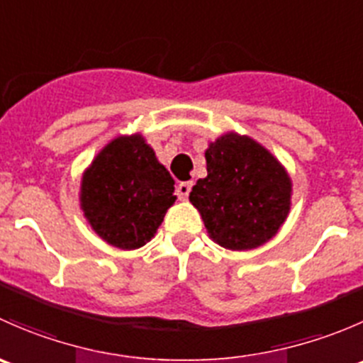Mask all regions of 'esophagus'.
I'll return each mask as SVG.
<instances>
[{"label": "esophagus", "mask_w": 363, "mask_h": 363, "mask_svg": "<svg viewBox=\"0 0 363 363\" xmlns=\"http://www.w3.org/2000/svg\"><path fill=\"white\" fill-rule=\"evenodd\" d=\"M175 191H177V199L181 200V202H186L189 196V191H191V182H181Z\"/></svg>", "instance_id": "1"}]
</instances>
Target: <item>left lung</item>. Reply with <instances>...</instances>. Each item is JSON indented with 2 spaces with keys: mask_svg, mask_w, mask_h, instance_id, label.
<instances>
[{
  "mask_svg": "<svg viewBox=\"0 0 363 363\" xmlns=\"http://www.w3.org/2000/svg\"><path fill=\"white\" fill-rule=\"evenodd\" d=\"M207 177L189 202L208 237L225 250H256L276 237L291 208L294 182L272 152L247 135L226 131L205 149Z\"/></svg>",
  "mask_w": 363,
  "mask_h": 363,
  "instance_id": "left-lung-1",
  "label": "left lung"
}]
</instances>
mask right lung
I'll use <instances>...</instances> for the list:
<instances>
[{
	"instance_id": "add662e5",
	"label": "right lung",
	"mask_w": 363,
	"mask_h": 363,
	"mask_svg": "<svg viewBox=\"0 0 363 363\" xmlns=\"http://www.w3.org/2000/svg\"><path fill=\"white\" fill-rule=\"evenodd\" d=\"M174 184L144 135H119L84 170L79 202L101 240L131 251L156 235L177 199Z\"/></svg>"
}]
</instances>
